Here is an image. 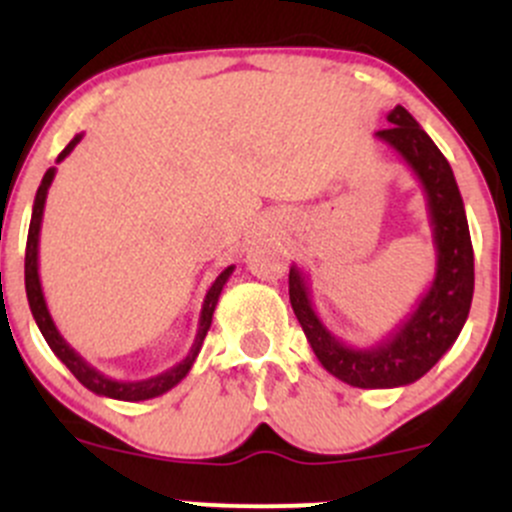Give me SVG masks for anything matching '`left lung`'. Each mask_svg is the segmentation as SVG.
I'll return each mask as SVG.
<instances>
[{
	"label": "left lung",
	"instance_id": "obj_1",
	"mask_svg": "<svg viewBox=\"0 0 512 512\" xmlns=\"http://www.w3.org/2000/svg\"><path fill=\"white\" fill-rule=\"evenodd\" d=\"M389 128L376 138L406 160L426 193L436 245V275L416 309L379 344L349 347L314 312L307 275L289 267V302L319 364L339 381L359 389H396L414 384L453 347L471 312L473 245L453 170L436 143L404 106L389 113Z\"/></svg>",
	"mask_w": 512,
	"mask_h": 512
}]
</instances>
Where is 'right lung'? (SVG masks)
<instances>
[{
  "instance_id": "add662e5",
  "label": "right lung",
  "mask_w": 512,
  "mask_h": 512,
  "mask_svg": "<svg viewBox=\"0 0 512 512\" xmlns=\"http://www.w3.org/2000/svg\"><path fill=\"white\" fill-rule=\"evenodd\" d=\"M81 141V133L79 136L71 138L69 146L59 153L56 163H61L71 151L76 148V143ZM56 168H49L41 178L39 190H36V198H34V208H32V223H29V235H27V255H24V285H27V299H29V309H32L34 319H36V327L39 332L44 334L46 344L51 347V352L59 356L61 361L66 364V369L81 381L89 391H94L98 396H106V399H118V401H146V399H156V396L165 394V391L173 389L175 384L185 379V374L190 371V366L195 364L198 359L200 347L205 342V334H208L210 324H213V312H215V304H218L220 292H223L225 282L230 280L232 270L235 265L225 267L223 272L218 275V280L213 282L205 294L203 299V309H200V322H198V334H195V342L190 347L188 356L183 361H178L175 366H170L168 371L163 374L151 376V379H143V381H116L111 376H106L103 371L94 369L89 361L84 359L76 349L69 347L64 337L59 334L56 329L54 319H51L49 307H46V299L44 292H41V282H39V232H41V218H44V203H46V193H49V185L54 180Z\"/></svg>"
}]
</instances>
